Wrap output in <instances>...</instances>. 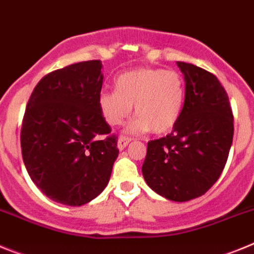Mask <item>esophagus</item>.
Wrapping results in <instances>:
<instances>
[{"label": "esophagus", "mask_w": 254, "mask_h": 254, "mask_svg": "<svg viewBox=\"0 0 254 254\" xmlns=\"http://www.w3.org/2000/svg\"><path fill=\"white\" fill-rule=\"evenodd\" d=\"M129 138L128 137H120L118 138V142H117V146H118V149L120 150H123L126 149V146L129 143Z\"/></svg>", "instance_id": "1"}]
</instances>
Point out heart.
Segmentation results:
<instances>
[{
    "mask_svg": "<svg viewBox=\"0 0 254 254\" xmlns=\"http://www.w3.org/2000/svg\"><path fill=\"white\" fill-rule=\"evenodd\" d=\"M185 82L177 71L136 68L116 78V90L103 91L99 111L108 125L121 126L129 117L132 105L137 114L128 133H164L174 127L185 104Z\"/></svg>",
    "mask_w": 254,
    "mask_h": 254,
    "instance_id": "heart-1",
    "label": "heart"
}]
</instances>
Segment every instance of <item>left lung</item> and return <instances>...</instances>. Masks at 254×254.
<instances>
[{
  "label": "left lung",
  "mask_w": 254,
  "mask_h": 254,
  "mask_svg": "<svg viewBox=\"0 0 254 254\" xmlns=\"http://www.w3.org/2000/svg\"><path fill=\"white\" fill-rule=\"evenodd\" d=\"M185 104L172 133L147 142L142 176L160 196L186 202L214 186L228 160L234 125L225 89L206 69L177 62Z\"/></svg>",
  "instance_id": "1"
}]
</instances>
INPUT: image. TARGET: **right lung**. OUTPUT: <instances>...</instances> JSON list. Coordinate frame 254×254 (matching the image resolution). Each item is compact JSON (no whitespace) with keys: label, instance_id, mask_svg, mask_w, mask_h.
<instances>
[{"label":"right lung","instance_id":"obj_1","mask_svg":"<svg viewBox=\"0 0 254 254\" xmlns=\"http://www.w3.org/2000/svg\"><path fill=\"white\" fill-rule=\"evenodd\" d=\"M103 78L100 61L69 64L44 76L26 105L22 160L35 186L62 205L99 196L118 158L117 137L108 136L98 105Z\"/></svg>","mask_w":254,"mask_h":254}]
</instances>
